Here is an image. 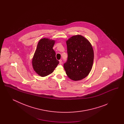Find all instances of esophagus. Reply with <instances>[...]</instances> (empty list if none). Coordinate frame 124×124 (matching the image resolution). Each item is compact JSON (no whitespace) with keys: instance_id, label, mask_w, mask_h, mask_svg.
Returning a JSON list of instances; mask_svg holds the SVG:
<instances>
[{"instance_id":"34e87169","label":"esophagus","mask_w":124,"mask_h":124,"mask_svg":"<svg viewBox=\"0 0 124 124\" xmlns=\"http://www.w3.org/2000/svg\"><path fill=\"white\" fill-rule=\"evenodd\" d=\"M59 64L60 65H61L62 64V60L61 59H60V60H59Z\"/></svg>"}]
</instances>
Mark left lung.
<instances>
[{
	"mask_svg": "<svg viewBox=\"0 0 124 124\" xmlns=\"http://www.w3.org/2000/svg\"><path fill=\"white\" fill-rule=\"evenodd\" d=\"M68 58L64 64L65 72L71 80H80L91 71L94 59L93 47L80 35L73 36L66 41Z\"/></svg>",
	"mask_w": 124,
	"mask_h": 124,
	"instance_id": "8db88e82",
	"label": "left lung"
}]
</instances>
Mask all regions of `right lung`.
Here are the masks:
<instances>
[{
	"label": "right lung",
	"mask_w": 124,
	"mask_h": 124,
	"mask_svg": "<svg viewBox=\"0 0 124 124\" xmlns=\"http://www.w3.org/2000/svg\"><path fill=\"white\" fill-rule=\"evenodd\" d=\"M54 40L42 39L39 42L32 60V65L36 72L41 77L51 74L57 66L59 61L56 59L53 49Z\"/></svg>",
	"instance_id": "1"
}]
</instances>
